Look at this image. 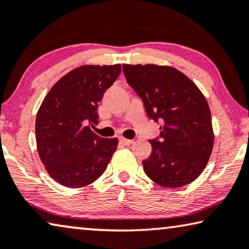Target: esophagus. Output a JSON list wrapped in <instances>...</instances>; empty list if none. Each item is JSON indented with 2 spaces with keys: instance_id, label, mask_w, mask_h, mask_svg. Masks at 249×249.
Returning a JSON list of instances; mask_svg holds the SVG:
<instances>
[{
  "instance_id": "34e87169",
  "label": "esophagus",
  "mask_w": 249,
  "mask_h": 249,
  "mask_svg": "<svg viewBox=\"0 0 249 249\" xmlns=\"http://www.w3.org/2000/svg\"><path fill=\"white\" fill-rule=\"evenodd\" d=\"M120 142L124 143V145L128 146V145H131V143H133V140L131 139H127V138H120Z\"/></svg>"
}]
</instances>
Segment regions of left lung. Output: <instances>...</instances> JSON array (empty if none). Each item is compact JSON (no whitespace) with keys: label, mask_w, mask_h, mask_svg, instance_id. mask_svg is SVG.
Segmentation results:
<instances>
[{"label":"left lung","mask_w":249,"mask_h":249,"mask_svg":"<svg viewBox=\"0 0 249 249\" xmlns=\"http://www.w3.org/2000/svg\"><path fill=\"white\" fill-rule=\"evenodd\" d=\"M129 85L154 121L161 120L160 139L149 140L150 156L142 160L146 175L164 187H181L199 178L214 142L211 112L203 93L172 66L122 65Z\"/></svg>","instance_id":"obj_1"}]
</instances>
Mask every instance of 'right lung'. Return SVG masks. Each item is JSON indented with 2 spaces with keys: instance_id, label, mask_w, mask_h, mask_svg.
<instances>
[{
  "instance_id": "right-lung-1",
  "label": "right lung",
  "mask_w": 249,
  "mask_h": 249,
  "mask_svg": "<svg viewBox=\"0 0 249 249\" xmlns=\"http://www.w3.org/2000/svg\"><path fill=\"white\" fill-rule=\"evenodd\" d=\"M120 73V64L83 65L57 81L42 101L36 119L37 149L60 185L86 186L107 169L119 140L92 129L99 124V102Z\"/></svg>"
}]
</instances>
